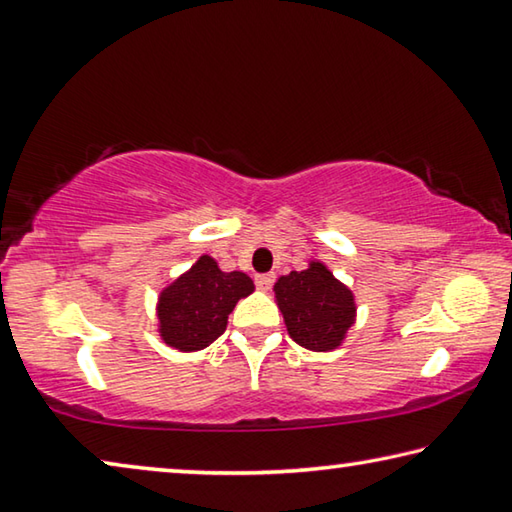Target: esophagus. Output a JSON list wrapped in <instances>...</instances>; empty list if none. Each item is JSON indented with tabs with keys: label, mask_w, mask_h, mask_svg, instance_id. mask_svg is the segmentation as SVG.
<instances>
[{
	"label": "esophagus",
	"mask_w": 512,
	"mask_h": 512,
	"mask_svg": "<svg viewBox=\"0 0 512 512\" xmlns=\"http://www.w3.org/2000/svg\"><path fill=\"white\" fill-rule=\"evenodd\" d=\"M255 284H257V289L259 291H268V289H271L273 287V275H257L255 277Z\"/></svg>",
	"instance_id": "34e87169"
}]
</instances>
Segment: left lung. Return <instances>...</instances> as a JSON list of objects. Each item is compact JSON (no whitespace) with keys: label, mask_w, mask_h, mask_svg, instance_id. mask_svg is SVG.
<instances>
[{"label":"left lung","mask_w":512,"mask_h":512,"mask_svg":"<svg viewBox=\"0 0 512 512\" xmlns=\"http://www.w3.org/2000/svg\"><path fill=\"white\" fill-rule=\"evenodd\" d=\"M273 291L289 336L311 352L339 348L357 318L352 291L323 262L282 275Z\"/></svg>","instance_id":"1"}]
</instances>
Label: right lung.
<instances>
[{
  "mask_svg": "<svg viewBox=\"0 0 512 512\" xmlns=\"http://www.w3.org/2000/svg\"><path fill=\"white\" fill-rule=\"evenodd\" d=\"M253 291L255 284L246 273H223L214 257L201 255L189 271L160 291L162 341L180 352L207 348L225 332L237 302Z\"/></svg>",
  "mask_w": 512,
  "mask_h": 512,
  "instance_id": "add662e5",
  "label": "right lung"
}]
</instances>
